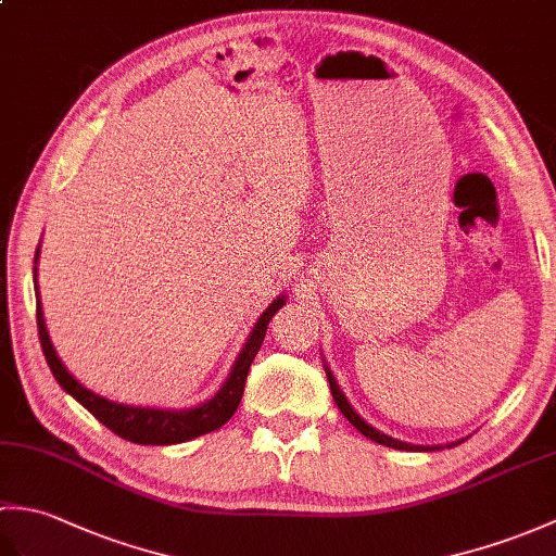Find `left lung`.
<instances>
[{
    "mask_svg": "<svg viewBox=\"0 0 556 556\" xmlns=\"http://www.w3.org/2000/svg\"><path fill=\"white\" fill-rule=\"evenodd\" d=\"M327 370V368H325ZM327 380H329V389H332V396H334V401H337V406H339V410L344 413V416L349 418V422L353 425V428H356L361 434H365L368 437V440H372V442H377V444H384V446H392V448H406V452H434L437 446H416V444H406V442H399V440H394V437H389V434H384V432H380V430H375L372 425H368L365 422L356 410L351 408V404L346 401V396L341 394V389H339V384H337V380H334V375H332V370H327ZM464 442V440H460ZM460 442H456V444H460ZM456 444H448V446H456ZM442 448V446H440Z\"/></svg>",
    "mask_w": 556,
    "mask_h": 556,
    "instance_id": "8db88e82",
    "label": "left lung"
}]
</instances>
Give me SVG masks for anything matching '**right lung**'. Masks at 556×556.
Returning <instances> with one entry per match:
<instances>
[{"label": "right lung", "instance_id": "right-lung-1", "mask_svg": "<svg viewBox=\"0 0 556 556\" xmlns=\"http://www.w3.org/2000/svg\"><path fill=\"white\" fill-rule=\"evenodd\" d=\"M38 253L40 248L35 251V263H38ZM285 305V296H279L269 308L260 315L257 325L253 327L251 337H248L243 351L236 358L231 375L227 377V382L219 389V392L212 396L207 404L188 408V410H160V408H136V406H124V404H114V401L104 399L90 389L83 387L78 380H74L62 361L56 358V351L50 341V334H47L45 327V317L40 308V293H38V334H40V346L45 353V361L50 365V370L54 375V380L62 384V389L74 396L80 406H86L92 416H96L102 425L119 434L122 440L136 442V444H179L188 442L193 437H200L205 432H212L222 428L227 422L236 408H239V401L243 396V387H245V377L248 370H251V363L257 356L260 346L265 341L267 325L275 313Z\"/></svg>", "mask_w": 556, "mask_h": 556}]
</instances>
